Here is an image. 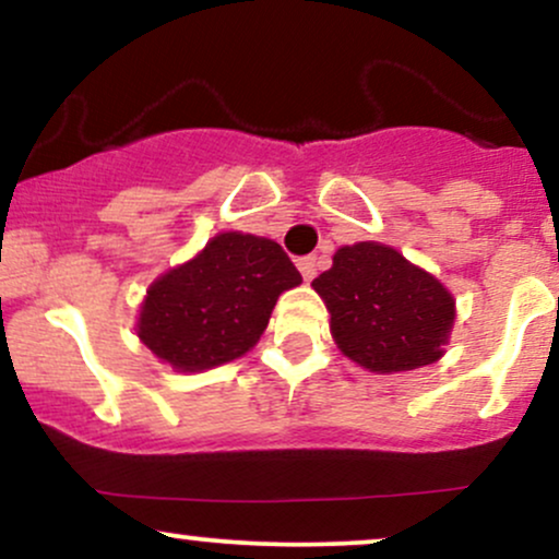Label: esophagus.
I'll use <instances>...</instances> for the list:
<instances>
[{
  "mask_svg": "<svg viewBox=\"0 0 559 559\" xmlns=\"http://www.w3.org/2000/svg\"><path fill=\"white\" fill-rule=\"evenodd\" d=\"M298 269L300 274H304V280L311 282L317 277V255H304V259H298Z\"/></svg>",
  "mask_w": 559,
  "mask_h": 559,
  "instance_id": "34e87169",
  "label": "esophagus"
}]
</instances>
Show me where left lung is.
Segmentation results:
<instances>
[{
	"label": "left lung",
	"mask_w": 559,
	"mask_h": 559,
	"mask_svg": "<svg viewBox=\"0 0 559 559\" xmlns=\"http://www.w3.org/2000/svg\"><path fill=\"white\" fill-rule=\"evenodd\" d=\"M311 287L330 311L334 343L364 369L413 371L442 358L455 300L442 282L395 248L343 246Z\"/></svg>",
	"instance_id": "left-lung-1"
}]
</instances>
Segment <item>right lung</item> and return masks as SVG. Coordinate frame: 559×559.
Masks as SVG:
<instances>
[{
  "mask_svg": "<svg viewBox=\"0 0 559 559\" xmlns=\"http://www.w3.org/2000/svg\"><path fill=\"white\" fill-rule=\"evenodd\" d=\"M304 277L280 242L219 233L169 269L143 298L138 337L177 371H203L246 356L264 334L277 298Z\"/></svg>",
  "mask_w": 559,
  "mask_h": 559,
  "instance_id": "add662e5",
  "label": "right lung"
}]
</instances>
